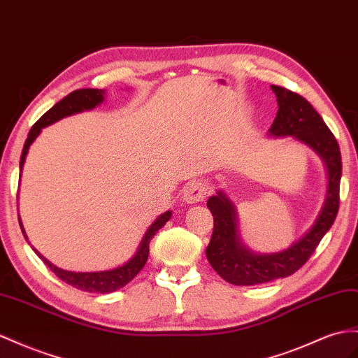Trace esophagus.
I'll list each match as a JSON object with an SVG mask.
<instances>
[{
  "label": "esophagus",
  "instance_id": "esophagus-1",
  "mask_svg": "<svg viewBox=\"0 0 358 358\" xmlns=\"http://www.w3.org/2000/svg\"><path fill=\"white\" fill-rule=\"evenodd\" d=\"M210 192V187L206 185V182L201 181H192L186 186L185 194H182V199L187 204H196L204 201L207 194Z\"/></svg>",
  "mask_w": 358,
  "mask_h": 358
}]
</instances>
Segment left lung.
Returning a JSON list of instances; mask_svg holds the SVG:
<instances>
[{
    "label": "left lung",
    "instance_id": "8db88e82",
    "mask_svg": "<svg viewBox=\"0 0 358 358\" xmlns=\"http://www.w3.org/2000/svg\"><path fill=\"white\" fill-rule=\"evenodd\" d=\"M277 96L278 112L268 136L292 137L315 151L327 169V194L313 225L289 248L262 254L250 250L239 233V219L233 201L217 190L207 207L213 215V234L206 250L207 260L221 277L236 286H254L289 277L304 264L338 212V189L342 178V155L333 133L306 98L280 86H271Z\"/></svg>",
    "mask_w": 358,
    "mask_h": 358
}]
</instances>
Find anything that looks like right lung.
<instances>
[{
    "instance_id": "1",
    "label": "right lung",
    "mask_w": 358,
    "mask_h": 358,
    "mask_svg": "<svg viewBox=\"0 0 358 358\" xmlns=\"http://www.w3.org/2000/svg\"><path fill=\"white\" fill-rule=\"evenodd\" d=\"M104 96H106L104 89H78V90L71 92L68 96L60 99L57 104H54L48 110V112L45 113L39 119V121L31 127L29 137H27V141L24 143V148H22V154H21V160H20L21 176H22V168H24V163H25V159H27V154H29L30 146L36 141V137H38L42 133V128L48 127L54 122H57V121H60V119L66 117V116L85 112V110L95 108L96 106L104 103V99H106ZM171 216H172V212H171V210H168V212H164L163 215H160L157 219H155V221L148 228H146V231L142 237L139 246H137L136 252L133 254V257L130 260H127L124 264H121V266L108 269V271L72 272V271L60 269V268L56 266V264H52L50 260L45 259L38 250L33 248V246H31V248L36 254L39 255V259L45 264H47V266L54 273H56L62 281L71 284L72 287L80 289L83 292H90V293H112L117 289L124 287L125 284L130 282L136 277V275L141 272V269L145 266L146 260H148L151 239L155 236V233H157L160 228L169 221ZM17 219H20L22 234L27 239V242H29V237H27V233L24 230V225H22L20 215H17Z\"/></svg>"
}]
</instances>
